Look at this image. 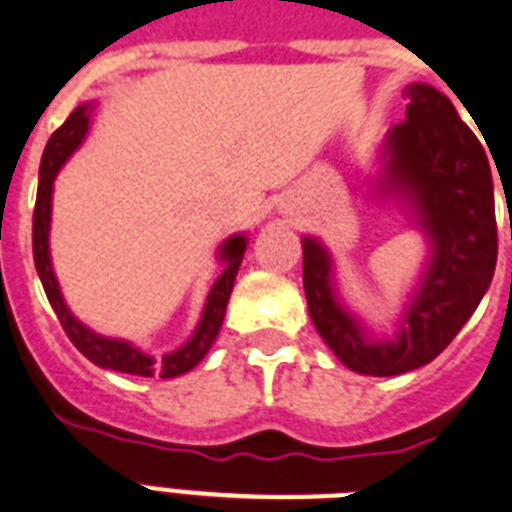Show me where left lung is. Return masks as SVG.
<instances>
[{"instance_id": "obj_1", "label": "left lung", "mask_w": 512, "mask_h": 512, "mask_svg": "<svg viewBox=\"0 0 512 512\" xmlns=\"http://www.w3.org/2000/svg\"><path fill=\"white\" fill-rule=\"evenodd\" d=\"M405 97V120L386 139V176L418 205L434 242V260L400 336L368 342L336 302L326 249L315 239L302 242L310 318L334 355L365 376H400L431 363L479 307L497 265L492 170L481 141L442 91L415 83Z\"/></svg>"}]
</instances>
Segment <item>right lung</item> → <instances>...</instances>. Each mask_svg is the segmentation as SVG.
Here are the masks:
<instances>
[{"label":"right lung","mask_w":512,"mask_h":512,"mask_svg":"<svg viewBox=\"0 0 512 512\" xmlns=\"http://www.w3.org/2000/svg\"><path fill=\"white\" fill-rule=\"evenodd\" d=\"M89 112L91 105H81L78 110L70 112V118L62 123L57 131L52 134V139L47 141V149H44V157H41L39 168V191H36V207H33V263L39 270L41 284H44V292H47L49 305L60 318V326L65 328V334L76 350L83 357H89L91 363L99 365V368H110V371L131 373V376H160V378H173L181 376V373L191 371L194 365L207 355L210 344L215 342V336L220 331V323H223V315H226L228 297H231V289H234L236 273H239V265H242L244 249H247V239L244 236H234L228 239L223 247H220V257H223V273L218 276V281L210 289V297H207L205 315L199 321L197 331L191 336L189 342L181 347V350L170 352L162 360H152L149 355L139 352L136 347H131L128 342H120V339H105V336L94 334L89 328L78 323L70 310L62 302L60 286H57V278L52 273V263H49V213H52V184L57 170L62 168V162L68 160L70 152L81 144L86 128H89Z\"/></svg>","instance_id":"obj_1"}]
</instances>
